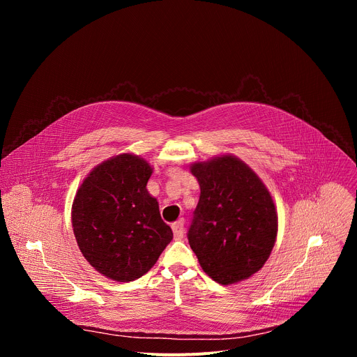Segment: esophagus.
Masks as SVG:
<instances>
[{"mask_svg": "<svg viewBox=\"0 0 357 357\" xmlns=\"http://www.w3.org/2000/svg\"><path fill=\"white\" fill-rule=\"evenodd\" d=\"M183 225H185L183 219H179L178 222H175V223L172 225V231H174V237H175L176 240H181V238L183 237V233H185Z\"/></svg>", "mask_w": 357, "mask_h": 357, "instance_id": "esophagus-1", "label": "esophagus"}]
</instances>
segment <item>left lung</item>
Returning a JSON list of instances; mask_svg holds the SVG:
<instances>
[{"mask_svg":"<svg viewBox=\"0 0 357 357\" xmlns=\"http://www.w3.org/2000/svg\"><path fill=\"white\" fill-rule=\"evenodd\" d=\"M190 172L200 196L188 240L200 267L222 285L247 280L263 268L277 238L278 216L268 189L233 155L195 162Z\"/></svg>","mask_w":357,"mask_h":357,"instance_id":"left-lung-1","label":"left lung"}]
</instances>
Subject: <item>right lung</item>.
<instances>
[{
  "label": "right lung",
  "mask_w": 357,
  "mask_h": 357,
  "mask_svg": "<svg viewBox=\"0 0 357 357\" xmlns=\"http://www.w3.org/2000/svg\"><path fill=\"white\" fill-rule=\"evenodd\" d=\"M151 165L120 154L97 165L72 205V226L89 264L105 277L128 282L148 273L174 234L146 190Z\"/></svg>",
  "instance_id": "add662e5"
}]
</instances>
